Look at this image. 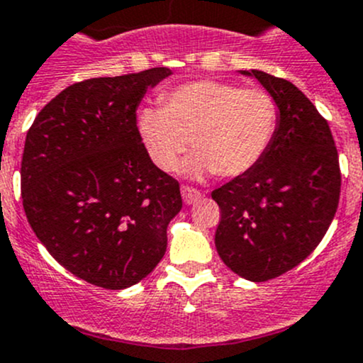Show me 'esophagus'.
Returning a JSON list of instances; mask_svg holds the SVG:
<instances>
[{
  "mask_svg": "<svg viewBox=\"0 0 363 363\" xmlns=\"http://www.w3.org/2000/svg\"><path fill=\"white\" fill-rule=\"evenodd\" d=\"M181 193H182V200H184L186 205H191L201 198V193L198 191L196 188H193V186H182Z\"/></svg>",
  "mask_w": 363,
  "mask_h": 363,
  "instance_id": "esophagus-1",
  "label": "esophagus"
}]
</instances>
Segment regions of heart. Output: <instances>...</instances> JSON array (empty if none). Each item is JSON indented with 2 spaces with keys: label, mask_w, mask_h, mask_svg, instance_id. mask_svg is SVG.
Listing matches in <instances>:
<instances>
[{
  "label": "heart",
  "mask_w": 363,
  "mask_h": 363,
  "mask_svg": "<svg viewBox=\"0 0 363 363\" xmlns=\"http://www.w3.org/2000/svg\"><path fill=\"white\" fill-rule=\"evenodd\" d=\"M160 102L162 108L140 109L137 128L163 172L177 167L191 140L189 174L236 177L261 162L277 133V101L262 89L198 79L167 90Z\"/></svg>",
  "instance_id": "heart-1"
}]
</instances>
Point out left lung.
<instances>
[{"label":"left lung","mask_w":363,"mask_h":363,"mask_svg":"<svg viewBox=\"0 0 363 363\" xmlns=\"http://www.w3.org/2000/svg\"><path fill=\"white\" fill-rule=\"evenodd\" d=\"M257 78L277 101V133L261 162L213 189L220 208L216 249L224 264L252 281L291 272L318 247L333 223L341 169L329 123L289 79Z\"/></svg>","instance_id":"8db88e82"}]
</instances>
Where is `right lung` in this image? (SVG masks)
Here are the masks:
<instances>
[{
	"label": "right lung",
	"instance_id": "add662e5",
	"mask_svg": "<svg viewBox=\"0 0 363 363\" xmlns=\"http://www.w3.org/2000/svg\"><path fill=\"white\" fill-rule=\"evenodd\" d=\"M152 67L91 78L60 91L34 118L21 163L22 205L34 235L74 277L120 291L147 277L182 207L179 182L151 162L137 128Z\"/></svg>",
	"mask_w": 363,
	"mask_h": 363
}]
</instances>
